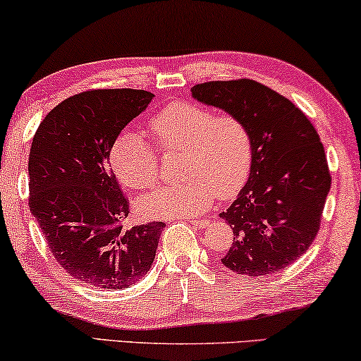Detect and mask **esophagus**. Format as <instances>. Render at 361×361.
Segmentation results:
<instances>
[{"instance_id": "obj_1", "label": "esophagus", "mask_w": 361, "mask_h": 361, "mask_svg": "<svg viewBox=\"0 0 361 361\" xmlns=\"http://www.w3.org/2000/svg\"><path fill=\"white\" fill-rule=\"evenodd\" d=\"M190 222H191L192 227L199 228V230L207 228L209 225H211V220H209V219H195V220H190Z\"/></svg>"}]
</instances>
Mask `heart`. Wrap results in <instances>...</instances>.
<instances>
[{"mask_svg": "<svg viewBox=\"0 0 361 361\" xmlns=\"http://www.w3.org/2000/svg\"><path fill=\"white\" fill-rule=\"evenodd\" d=\"M155 149L131 129L121 131L109 154L113 173L128 190H149L159 181V154H181L178 178L139 199L152 219L192 217L215 197L238 195L251 173L252 137L243 118L191 102H176L149 121Z\"/></svg>", "mask_w": 361, "mask_h": 361, "instance_id": "b5f03b06", "label": "heart"}]
</instances>
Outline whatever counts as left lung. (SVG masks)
Returning a JSON list of instances; mask_svg holds the SVG:
<instances>
[{"instance_id": "left-lung-1", "label": "left lung", "mask_w": 361, "mask_h": 361, "mask_svg": "<svg viewBox=\"0 0 361 361\" xmlns=\"http://www.w3.org/2000/svg\"><path fill=\"white\" fill-rule=\"evenodd\" d=\"M191 92L243 118L252 137L250 178L220 212L233 230L224 266L250 277L285 269L314 241L331 190L318 131L293 102L252 79L211 80Z\"/></svg>"}]
</instances>
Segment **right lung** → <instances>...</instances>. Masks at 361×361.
Returning <instances> with one entry per match:
<instances>
[{"label": "right lung", "instance_id": "obj_1", "mask_svg": "<svg viewBox=\"0 0 361 361\" xmlns=\"http://www.w3.org/2000/svg\"><path fill=\"white\" fill-rule=\"evenodd\" d=\"M154 94L92 89L43 118L29 154V207L69 276L99 288H126L154 262L164 222L125 228L129 201L110 169V147Z\"/></svg>", "mask_w": 361, "mask_h": 361}]
</instances>
